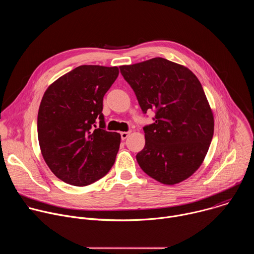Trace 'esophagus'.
Segmentation results:
<instances>
[{
  "label": "esophagus",
  "mask_w": 254,
  "mask_h": 254,
  "mask_svg": "<svg viewBox=\"0 0 254 254\" xmlns=\"http://www.w3.org/2000/svg\"><path fill=\"white\" fill-rule=\"evenodd\" d=\"M129 133H130V131H123V132H121V136H122V139H126V138H127V136L129 135Z\"/></svg>",
  "instance_id": "esophagus-1"
}]
</instances>
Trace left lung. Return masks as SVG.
Instances as JSON below:
<instances>
[{
    "label": "left lung",
    "mask_w": 254,
    "mask_h": 254,
    "mask_svg": "<svg viewBox=\"0 0 254 254\" xmlns=\"http://www.w3.org/2000/svg\"><path fill=\"white\" fill-rule=\"evenodd\" d=\"M143 114L155 112L143 127L146 144L136 154L141 170L160 183L174 185L201 166L214 132L213 114L191 70L157 57L120 67Z\"/></svg>",
    "instance_id": "1"
}]
</instances>
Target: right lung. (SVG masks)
Masks as SVG:
<instances>
[{
	"mask_svg": "<svg viewBox=\"0 0 254 254\" xmlns=\"http://www.w3.org/2000/svg\"><path fill=\"white\" fill-rule=\"evenodd\" d=\"M118 76L116 66L81 65L43 95L37 119L41 153L52 173L67 184H92L115 164L121 134L105 129L102 100Z\"/></svg>",
	"mask_w": 254,
	"mask_h": 254,
	"instance_id": "1",
	"label": "right lung"
}]
</instances>
